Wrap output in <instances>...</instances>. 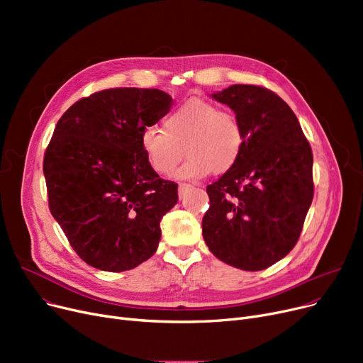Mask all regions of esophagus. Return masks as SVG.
Segmentation results:
<instances>
[{"label": "esophagus", "instance_id": "34e87169", "mask_svg": "<svg viewBox=\"0 0 363 363\" xmlns=\"http://www.w3.org/2000/svg\"><path fill=\"white\" fill-rule=\"evenodd\" d=\"M188 189H191V185H189V184H185V182H181V184L178 185V193H179V197H184V196H185V193L188 191Z\"/></svg>", "mask_w": 363, "mask_h": 363}]
</instances>
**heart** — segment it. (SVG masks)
<instances>
[{"label": "heart", "mask_w": 363, "mask_h": 363, "mask_svg": "<svg viewBox=\"0 0 363 363\" xmlns=\"http://www.w3.org/2000/svg\"><path fill=\"white\" fill-rule=\"evenodd\" d=\"M141 150L160 175H169L184 157L189 159L177 172L178 178H203L213 172L222 175L238 162L244 133L235 114L204 100H188L163 121V130L145 128Z\"/></svg>", "instance_id": "1"}]
</instances>
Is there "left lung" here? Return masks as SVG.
<instances>
[{"instance_id":"1","label":"left lung","mask_w":363,"mask_h":363,"mask_svg":"<svg viewBox=\"0 0 363 363\" xmlns=\"http://www.w3.org/2000/svg\"><path fill=\"white\" fill-rule=\"evenodd\" d=\"M212 97L238 118V162L207 185L203 238L219 260L262 271L287 256L313 200V155L294 111L274 91L231 85Z\"/></svg>"}]
</instances>
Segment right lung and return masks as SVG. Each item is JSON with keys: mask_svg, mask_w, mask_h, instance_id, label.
<instances>
[{"mask_svg": "<svg viewBox=\"0 0 363 363\" xmlns=\"http://www.w3.org/2000/svg\"><path fill=\"white\" fill-rule=\"evenodd\" d=\"M172 106L160 89L110 88L70 106L44 155L48 206L92 268L123 272L156 253L160 220L178 203L141 150V132Z\"/></svg>", "mask_w": 363, "mask_h": 363, "instance_id": "add662e5", "label": "right lung"}]
</instances>
